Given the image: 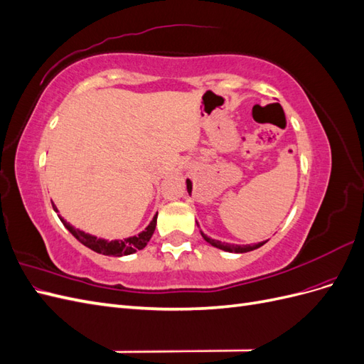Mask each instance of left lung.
<instances>
[{
    "mask_svg": "<svg viewBox=\"0 0 364 364\" xmlns=\"http://www.w3.org/2000/svg\"><path fill=\"white\" fill-rule=\"evenodd\" d=\"M186 190H188V194H191L193 183H191V181H190V179H186ZM200 234H202L203 240H205V241H208V243L211 245V246H214V247H217V249H222V250H225V252H234V253H245V252L255 250V249L261 247L262 245H266V243H267V241H261V243H258V245H245V246H240V245L222 243V241H218V240L209 238L208 235H205V234L202 232V230H200Z\"/></svg>",
    "mask_w": 364,
    "mask_h": 364,
    "instance_id": "1",
    "label": "left lung"
}]
</instances>
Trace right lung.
I'll list each match as a JSON object with an SVG mask.
<instances>
[{"label":"right lung","instance_id":"add662e5","mask_svg":"<svg viewBox=\"0 0 364 364\" xmlns=\"http://www.w3.org/2000/svg\"><path fill=\"white\" fill-rule=\"evenodd\" d=\"M53 209L56 213H59L56 205H53ZM156 218H158V214L153 217L150 225L144 230H142L141 234L124 238V240H112V241H107L105 238H97L95 235L86 234L80 229H75L68 222H65L62 217H60V222L77 240L80 241L83 246L90 247L91 250H94L97 253H102V255H107V257H124V255H130V253H135L136 250L144 249L147 246L153 232H155Z\"/></svg>","mask_w":364,"mask_h":364}]
</instances>
